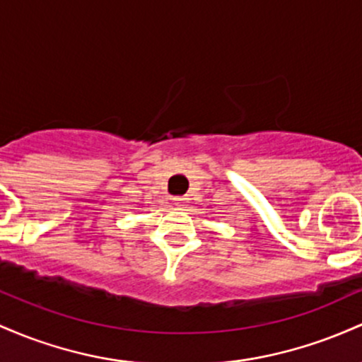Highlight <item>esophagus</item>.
<instances>
[{
    "mask_svg": "<svg viewBox=\"0 0 362 362\" xmlns=\"http://www.w3.org/2000/svg\"><path fill=\"white\" fill-rule=\"evenodd\" d=\"M173 200H174V203H176V205H185V203L188 202V198H186V197H174Z\"/></svg>",
    "mask_w": 362,
    "mask_h": 362,
    "instance_id": "obj_1",
    "label": "esophagus"
}]
</instances>
